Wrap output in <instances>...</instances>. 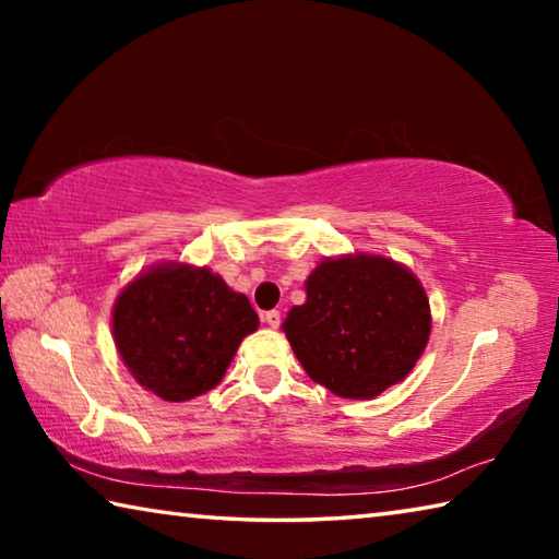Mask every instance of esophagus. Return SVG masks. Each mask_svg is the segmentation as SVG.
I'll list each match as a JSON object with an SVG mask.
<instances>
[{"label": "esophagus", "instance_id": "1", "mask_svg": "<svg viewBox=\"0 0 559 559\" xmlns=\"http://www.w3.org/2000/svg\"><path fill=\"white\" fill-rule=\"evenodd\" d=\"M263 323L276 330L281 325V313H278V310H269V313H263Z\"/></svg>", "mask_w": 559, "mask_h": 559}]
</instances>
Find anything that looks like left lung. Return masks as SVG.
Segmentation results:
<instances>
[{
	"mask_svg": "<svg viewBox=\"0 0 559 559\" xmlns=\"http://www.w3.org/2000/svg\"><path fill=\"white\" fill-rule=\"evenodd\" d=\"M306 296L283 320V333L310 380L345 400H372L402 382L429 343L427 293L392 259L320 261Z\"/></svg>",
	"mask_w": 559,
	"mask_h": 559,
	"instance_id": "left-lung-1",
	"label": "left lung"
}]
</instances>
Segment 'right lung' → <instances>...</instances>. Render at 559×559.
<instances>
[{"label":"right lung","instance_id":"right-lung-1","mask_svg":"<svg viewBox=\"0 0 559 559\" xmlns=\"http://www.w3.org/2000/svg\"><path fill=\"white\" fill-rule=\"evenodd\" d=\"M259 328L243 293L210 269L163 263L128 283L112 306V337L132 377L165 402L214 390L241 340Z\"/></svg>","mask_w":559,"mask_h":559}]
</instances>
